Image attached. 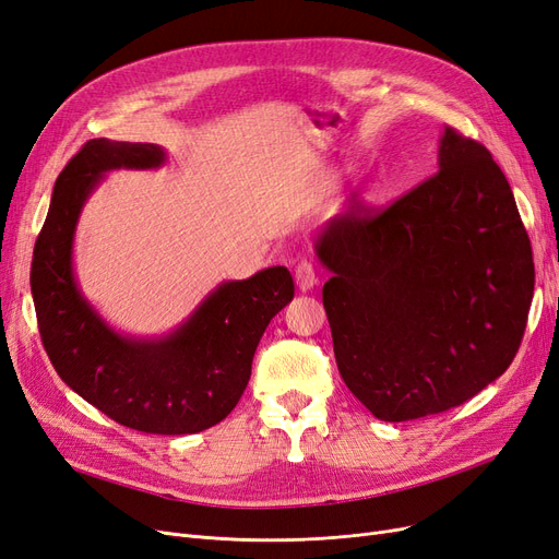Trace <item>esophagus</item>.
Segmentation results:
<instances>
[{"mask_svg":"<svg viewBox=\"0 0 559 559\" xmlns=\"http://www.w3.org/2000/svg\"><path fill=\"white\" fill-rule=\"evenodd\" d=\"M295 281L301 293H308L311 287L318 283V274H316V264L311 260H301L295 266Z\"/></svg>","mask_w":559,"mask_h":559,"instance_id":"esophagus-1","label":"esophagus"}]
</instances>
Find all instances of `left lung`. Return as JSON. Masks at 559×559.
<instances>
[{"mask_svg":"<svg viewBox=\"0 0 559 559\" xmlns=\"http://www.w3.org/2000/svg\"><path fill=\"white\" fill-rule=\"evenodd\" d=\"M440 170L386 210L355 202L318 237L347 389L382 421L459 407L519 353L534 262L511 186L481 142L444 127Z\"/></svg>","mask_w":559,"mask_h":559,"instance_id":"8db88e82","label":"left lung"}]
</instances>
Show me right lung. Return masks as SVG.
<instances>
[{"label": "right lung", "instance_id": "obj_1", "mask_svg": "<svg viewBox=\"0 0 559 559\" xmlns=\"http://www.w3.org/2000/svg\"><path fill=\"white\" fill-rule=\"evenodd\" d=\"M165 163L152 142L96 138L55 181L32 258V297L46 353L75 394L117 424L154 436H191L221 424L251 378L264 329L295 297L285 266L221 283L193 316L163 338L117 334L82 297L73 276V235L82 204L108 170Z\"/></svg>", "mask_w": 559, "mask_h": 559}]
</instances>
